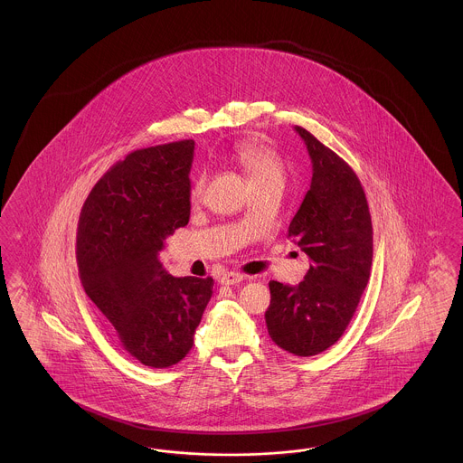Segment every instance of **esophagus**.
<instances>
[{
    "instance_id": "esophagus-1",
    "label": "esophagus",
    "mask_w": 463,
    "mask_h": 463,
    "mask_svg": "<svg viewBox=\"0 0 463 463\" xmlns=\"http://www.w3.org/2000/svg\"><path fill=\"white\" fill-rule=\"evenodd\" d=\"M242 279H244V276L240 272H227L222 276L219 283L221 285H238V283H241Z\"/></svg>"
}]
</instances>
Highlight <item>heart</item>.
<instances>
[{
	"mask_svg": "<svg viewBox=\"0 0 463 463\" xmlns=\"http://www.w3.org/2000/svg\"><path fill=\"white\" fill-rule=\"evenodd\" d=\"M232 161L240 166L251 191L264 187H283L287 180V168L279 155L259 138H250L232 147ZM204 176L193 180L189 201L194 204L203 196Z\"/></svg>",
	"mask_w": 463,
	"mask_h": 463,
	"instance_id": "b5f03b06",
	"label": "heart"
}]
</instances>
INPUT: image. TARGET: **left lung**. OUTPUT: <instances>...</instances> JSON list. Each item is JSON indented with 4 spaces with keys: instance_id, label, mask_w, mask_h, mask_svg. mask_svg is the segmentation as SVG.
Here are the masks:
<instances>
[{
    "instance_id": "1",
    "label": "left lung",
    "mask_w": 463,
    "mask_h": 463,
    "mask_svg": "<svg viewBox=\"0 0 463 463\" xmlns=\"http://www.w3.org/2000/svg\"><path fill=\"white\" fill-rule=\"evenodd\" d=\"M312 161L310 189L288 236L310 259L298 287L270 281L265 323L272 342L308 357L326 351L349 326L370 279L373 227L364 189L353 168L302 127Z\"/></svg>"
}]
</instances>
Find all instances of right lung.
<instances>
[{"label":"right lung","instance_id":"obj_1","mask_svg":"<svg viewBox=\"0 0 463 463\" xmlns=\"http://www.w3.org/2000/svg\"><path fill=\"white\" fill-rule=\"evenodd\" d=\"M193 155L194 140L133 151L95 184L78 222L81 285L121 347L151 368L189 354L213 293L212 278H174L157 260L189 222Z\"/></svg>","mask_w":463,"mask_h":463}]
</instances>
